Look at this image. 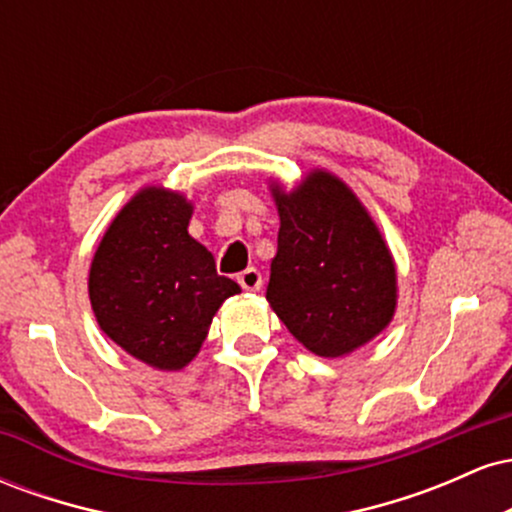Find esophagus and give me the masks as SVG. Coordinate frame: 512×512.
<instances>
[{
  "instance_id": "34e87169",
  "label": "esophagus",
  "mask_w": 512,
  "mask_h": 512,
  "mask_svg": "<svg viewBox=\"0 0 512 512\" xmlns=\"http://www.w3.org/2000/svg\"><path fill=\"white\" fill-rule=\"evenodd\" d=\"M238 284L243 286L245 291H250V293L260 291V289H262V274L257 272L255 267L245 269V272H240V274H238Z\"/></svg>"
}]
</instances>
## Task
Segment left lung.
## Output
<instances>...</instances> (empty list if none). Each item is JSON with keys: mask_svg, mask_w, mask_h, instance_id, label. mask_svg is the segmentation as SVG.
<instances>
[{"mask_svg": "<svg viewBox=\"0 0 512 512\" xmlns=\"http://www.w3.org/2000/svg\"><path fill=\"white\" fill-rule=\"evenodd\" d=\"M279 238L267 301L293 337L322 358L373 342L397 310V267L356 192L325 168L286 190L269 180Z\"/></svg>", "mask_w": 512, "mask_h": 512, "instance_id": "left-lung-1", "label": "left lung"}]
</instances>
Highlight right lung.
<instances>
[{"label": "right lung", "instance_id": "right-lung-1", "mask_svg": "<svg viewBox=\"0 0 512 512\" xmlns=\"http://www.w3.org/2000/svg\"><path fill=\"white\" fill-rule=\"evenodd\" d=\"M185 192L146 185L117 211L88 272L98 327L156 370H182L202 349L223 301L240 293L214 255L187 233Z\"/></svg>", "mask_w": 512, "mask_h": 512}]
</instances>
